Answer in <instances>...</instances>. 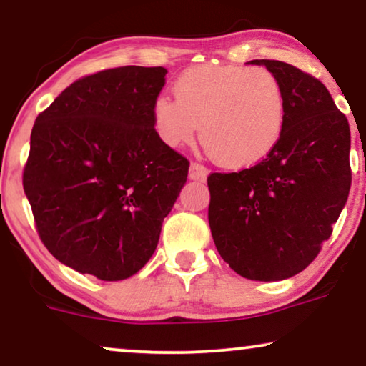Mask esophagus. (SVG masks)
Here are the masks:
<instances>
[{"label": "esophagus", "mask_w": 366, "mask_h": 366, "mask_svg": "<svg viewBox=\"0 0 366 366\" xmlns=\"http://www.w3.org/2000/svg\"><path fill=\"white\" fill-rule=\"evenodd\" d=\"M189 179H194V182H204L208 177V169L199 163H192L189 164Z\"/></svg>", "instance_id": "34e87169"}]
</instances>
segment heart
<instances>
[{
	"label": "heart",
	"instance_id": "b5f03b06",
	"mask_svg": "<svg viewBox=\"0 0 366 366\" xmlns=\"http://www.w3.org/2000/svg\"><path fill=\"white\" fill-rule=\"evenodd\" d=\"M174 99L159 97L153 124L169 148L192 143L199 128L204 152L219 167L243 169L262 163L278 147L287 124V93L263 66H199L173 86Z\"/></svg>",
	"mask_w": 366,
	"mask_h": 366
}]
</instances>
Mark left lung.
Segmentation results:
<instances>
[{
  "label": "left lung",
  "mask_w": 366,
  "mask_h": 366,
  "mask_svg": "<svg viewBox=\"0 0 366 366\" xmlns=\"http://www.w3.org/2000/svg\"><path fill=\"white\" fill-rule=\"evenodd\" d=\"M287 93L278 147L252 168L208 177V222L218 253L238 274L278 282L317 258L352 184L348 119L317 78L277 59H253Z\"/></svg>",
  "instance_id": "1"
}]
</instances>
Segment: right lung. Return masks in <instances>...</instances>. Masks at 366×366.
Listing matches in <instances>:
<instances>
[{"label":"right lung","instance_id":"1","mask_svg":"<svg viewBox=\"0 0 366 366\" xmlns=\"http://www.w3.org/2000/svg\"><path fill=\"white\" fill-rule=\"evenodd\" d=\"M162 66H122L64 89L34 122L23 188L58 262L104 282L138 273L187 183L188 159L159 139Z\"/></svg>","mask_w":366,"mask_h":366}]
</instances>
